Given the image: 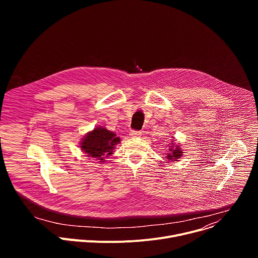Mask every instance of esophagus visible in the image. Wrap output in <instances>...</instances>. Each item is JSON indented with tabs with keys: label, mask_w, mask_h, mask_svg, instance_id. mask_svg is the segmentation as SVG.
Listing matches in <instances>:
<instances>
[{
	"label": "esophagus",
	"mask_w": 258,
	"mask_h": 258,
	"mask_svg": "<svg viewBox=\"0 0 258 258\" xmlns=\"http://www.w3.org/2000/svg\"><path fill=\"white\" fill-rule=\"evenodd\" d=\"M130 136H131V137H133V138H139V137H141V136H142V134H141V132L132 131V132H131V134H130Z\"/></svg>",
	"instance_id": "34e87169"
}]
</instances>
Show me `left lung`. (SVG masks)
Returning a JSON list of instances; mask_svg holds the SVG:
<instances>
[{
  "label": "left lung",
  "mask_w": 258,
  "mask_h": 258,
  "mask_svg": "<svg viewBox=\"0 0 258 258\" xmlns=\"http://www.w3.org/2000/svg\"><path fill=\"white\" fill-rule=\"evenodd\" d=\"M172 143H173V140H172ZM171 143V144H172ZM173 146H170V149H169V152L166 154V159L167 160H173V161H177L178 158H180L182 156V152H181V149H180V145H175L173 144Z\"/></svg>",
  "instance_id": "left-lung-1"
}]
</instances>
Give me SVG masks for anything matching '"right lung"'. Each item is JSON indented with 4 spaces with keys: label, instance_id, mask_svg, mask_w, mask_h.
Masks as SVG:
<instances>
[{
    "label": "right lung",
    "instance_id": "right-lung-1",
    "mask_svg": "<svg viewBox=\"0 0 258 258\" xmlns=\"http://www.w3.org/2000/svg\"><path fill=\"white\" fill-rule=\"evenodd\" d=\"M119 142L120 139L113 132H110L103 126H98L83 138L81 148L88 157L104 162L106 157L113 154L114 146Z\"/></svg>",
    "mask_w": 258,
    "mask_h": 258
}]
</instances>
